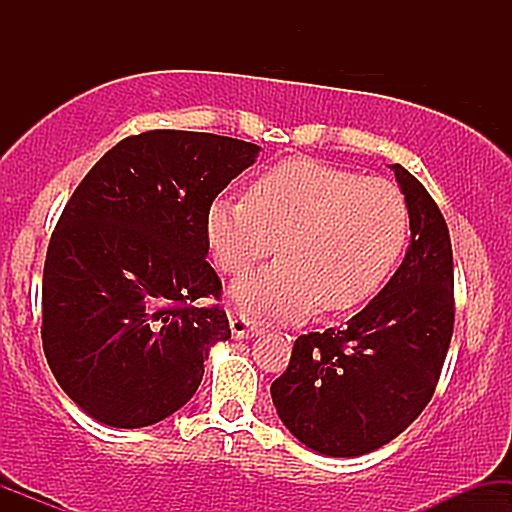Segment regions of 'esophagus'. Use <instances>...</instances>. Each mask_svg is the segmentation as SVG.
I'll return each instance as SVG.
<instances>
[{
	"mask_svg": "<svg viewBox=\"0 0 512 512\" xmlns=\"http://www.w3.org/2000/svg\"><path fill=\"white\" fill-rule=\"evenodd\" d=\"M228 322H231V332H233V337H236V339L252 337V334L262 332L260 322L250 320V317L243 315V313H231V315H228Z\"/></svg>",
	"mask_w": 512,
	"mask_h": 512,
	"instance_id": "obj_1",
	"label": "esophagus"
}]
</instances>
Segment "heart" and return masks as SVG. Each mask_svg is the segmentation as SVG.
Masks as SVG:
<instances>
[{"instance_id":"b5f03b06","label":"heart","mask_w":512,"mask_h":512,"mask_svg":"<svg viewBox=\"0 0 512 512\" xmlns=\"http://www.w3.org/2000/svg\"><path fill=\"white\" fill-rule=\"evenodd\" d=\"M409 238V204L395 182L315 158L276 163L248 199L209 207L207 240L223 274H240L279 243L281 260L238 279L233 303L293 320L315 308L344 313L380 291Z\"/></svg>"}]
</instances>
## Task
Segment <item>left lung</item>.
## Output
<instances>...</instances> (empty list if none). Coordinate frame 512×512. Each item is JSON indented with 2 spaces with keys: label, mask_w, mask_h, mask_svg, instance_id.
<instances>
[{
  "label": "left lung",
  "mask_w": 512,
  "mask_h": 512,
  "mask_svg": "<svg viewBox=\"0 0 512 512\" xmlns=\"http://www.w3.org/2000/svg\"><path fill=\"white\" fill-rule=\"evenodd\" d=\"M411 245L387 286L339 330L301 334L272 383L276 414L315 452L358 457L407 428L436 392L455 325L452 245L438 204L392 166Z\"/></svg>",
  "instance_id": "8db88e82"
}]
</instances>
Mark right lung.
<instances>
[{
    "label": "right lung",
    "mask_w": 512,
    "mask_h": 512,
    "mask_svg": "<svg viewBox=\"0 0 512 512\" xmlns=\"http://www.w3.org/2000/svg\"><path fill=\"white\" fill-rule=\"evenodd\" d=\"M257 151L151 129L115 144L69 197L45 255L40 337L57 383L101 424L142 428L178 411L209 346L231 337L207 214Z\"/></svg>",
    "instance_id": "obj_1"
}]
</instances>
